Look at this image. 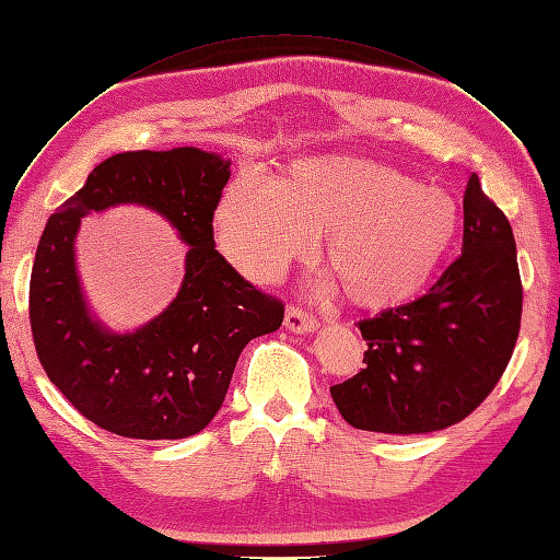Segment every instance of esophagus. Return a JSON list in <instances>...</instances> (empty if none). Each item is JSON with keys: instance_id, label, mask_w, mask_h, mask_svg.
<instances>
[{"instance_id": "esophagus-1", "label": "esophagus", "mask_w": 560, "mask_h": 560, "mask_svg": "<svg viewBox=\"0 0 560 560\" xmlns=\"http://www.w3.org/2000/svg\"><path fill=\"white\" fill-rule=\"evenodd\" d=\"M283 326L293 334H312V331H317V328H319V322L300 307H289V310H285Z\"/></svg>"}]
</instances>
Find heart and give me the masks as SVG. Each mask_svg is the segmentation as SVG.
<instances>
[{
  "label": "heart",
  "instance_id": "obj_1",
  "mask_svg": "<svg viewBox=\"0 0 560 560\" xmlns=\"http://www.w3.org/2000/svg\"><path fill=\"white\" fill-rule=\"evenodd\" d=\"M458 232L454 200L354 155L298 158L281 179L246 167L214 210V238L243 277L275 281L326 234V262L362 307H393L433 279Z\"/></svg>",
  "mask_w": 560,
  "mask_h": 560
}]
</instances>
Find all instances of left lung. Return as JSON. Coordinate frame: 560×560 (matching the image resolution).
<instances>
[{"instance_id":"left-lung-1","label":"left lung","mask_w":560,"mask_h":560,"mask_svg":"<svg viewBox=\"0 0 560 560\" xmlns=\"http://www.w3.org/2000/svg\"><path fill=\"white\" fill-rule=\"evenodd\" d=\"M521 312L513 229L470 175L462 257L423 298L360 322L366 366L331 388L340 417L388 435L433 433L464 421L504 374Z\"/></svg>"}]
</instances>
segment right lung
Returning <instances> with one entry per match:
<instances>
[{
  "mask_svg": "<svg viewBox=\"0 0 560 560\" xmlns=\"http://www.w3.org/2000/svg\"><path fill=\"white\" fill-rule=\"evenodd\" d=\"M229 165V158L194 147L116 153L42 232L31 277L35 350L68 402L108 433L135 440L200 433L224 402L241 350L283 322L279 300L214 250L212 214ZM116 205L158 211L190 246L173 303L125 335L91 312L74 262L81 218Z\"/></svg>",
  "mask_w": 560,
  "mask_h": 560,
  "instance_id": "add662e5",
  "label": "right lung"
}]
</instances>
